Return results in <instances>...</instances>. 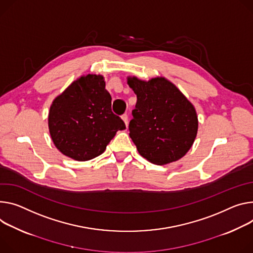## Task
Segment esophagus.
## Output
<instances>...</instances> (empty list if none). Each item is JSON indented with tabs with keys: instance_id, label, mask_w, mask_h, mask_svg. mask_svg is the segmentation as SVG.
<instances>
[{
	"instance_id": "obj_1",
	"label": "esophagus",
	"mask_w": 253,
	"mask_h": 253,
	"mask_svg": "<svg viewBox=\"0 0 253 253\" xmlns=\"http://www.w3.org/2000/svg\"><path fill=\"white\" fill-rule=\"evenodd\" d=\"M121 118H122V120L124 121L126 127H127V125H128V115H127V114H124V115H122Z\"/></svg>"
}]
</instances>
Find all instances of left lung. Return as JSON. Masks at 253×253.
I'll return each mask as SVG.
<instances>
[{
  "label": "left lung",
  "instance_id": "1",
  "mask_svg": "<svg viewBox=\"0 0 253 253\" xmlns=\"http://www.w3.org/2000/svg\"><path fill=\"white\" fill-rule=\"evenodd\" d=\"M127 84L137 96L129 135L139 154L157 166L185 156L198 133L194 105L163 77L149 81L128 77Z\"/></svg>",
  "mask_w": 253,
  "mask_h": 253
}]
</instances>
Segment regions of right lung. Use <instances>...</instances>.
<instances>
[{
	"instance_id": "right-lung-1",
	"label": "right lung",
	"mask_w": 253,
	"mask_h": 253,
	"mask_svg": "<svg viewBox=\"0 0 253 253\" xmlns=\"http://www.w3.org/2000/svg\"><path fill=\"white\" fill-rule=\"evenodd\" d=\"M101 75L74 81L52 102L48 128L55 147L65 156L86 162L101 155L125 124L111 109V95Z\"/></svg>"
}]
</instances>
